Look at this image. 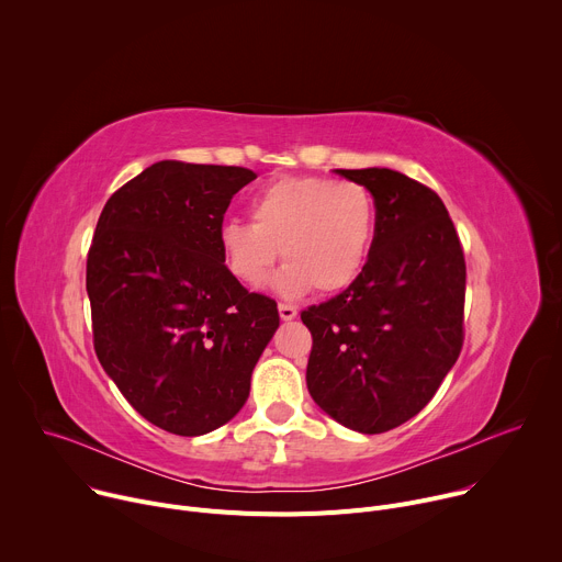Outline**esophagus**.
Returning a JSON list of instances; mask_svg holds the SVG:
<instances>
[{
	"mask_svg": "<svg viewBox=\"0 0 562 562\" xmlns=\"http://www.w3.org/2000/svg\"><path fill=\"white\" fill-rule=\"evenodd\" d=\"M278 311H280V317L284 319V323H291V319L297 317V308L293 304H286V302H280L278 304Z\"/></svg>",
	"mask_w": 562,
	"mask_h": 562,
	"instance_id": "esophagus-1",
	"label": "esophagus"
}]
</instances>
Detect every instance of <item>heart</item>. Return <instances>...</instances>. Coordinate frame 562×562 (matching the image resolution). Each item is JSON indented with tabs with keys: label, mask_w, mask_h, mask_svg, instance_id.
Segmentation results:
<instances>
[{
	"label": "heart",
	"mask_w": 562,
	"mask_h": 562,
	"mask_svg": "<svg viewBox=\"0 0 562 562\" xmlns=\"http://www.w3.org/2000/svg\"><path fill=\"white\" fill-rule=\"evenodd\" d=\"M254 222L226 220L217 239L235 280L260 286L280 251L286 262L273 278L284 297L308 289L331 295L349 289L367 267L375 202L367 187L319 176L269 182L251 202Z\"/></svg>",
	"instance_id": "obj_1"
}]
</instances>
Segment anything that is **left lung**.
Segmentation results:
<instances>
[{"mask_svg": "<svg viewBox=\"0 0 562 562\" xmlns=\"http://www.w3.org/2000/svg\"><path fill=\"white\" fill-rule=\"evenodd\" d=\"M369 189L375 231L360 278L300 313L313 336L315 405L360 434L400 427L427 407L462 349L467 267L442 200L391 169H338Z\"/></svg>", "mask_w": 562, "mask_h": 562, "instance_id": "obj_1", "label": "left lung"}]
</instances>
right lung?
I'll list each match as a JSON object with an SVG mask.
<instances>
[{"instance_id": "add662e5", "label": "right lung", "mask_w": 562, "mask_h": 562, "mask_svg": "<svg viewBox=\"0 0 562 562\" xmlns=\"http://www.w3.org/2000/svg\"><path fill=\"white\" fill-rule=\"evenodd\" d=\"M243 167L162 159L115 191L87 260L93 345L131 407L176 436H204L245 407L280 327L276 300L224 265L220 226Z\"/></svg>"}]
</instances>
